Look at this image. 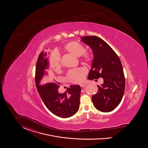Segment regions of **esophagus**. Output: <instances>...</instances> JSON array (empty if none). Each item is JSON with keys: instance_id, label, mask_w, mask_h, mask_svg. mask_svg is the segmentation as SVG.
<instances>
[{"instance_id": "34e87169", "label": "esophagus", "mask_w": 148, "mask_h": 148, "mask_svg": "<svg viewBox=\"0 0 148 148\" xmlns=\"http://www.w3.org/2000/svg\"><path fill=\"white\" fill-rule=\"evenodd\" d=\"M85 86H86V84H80V86L81 88H84Z\"/></svg>"}]
</instances>
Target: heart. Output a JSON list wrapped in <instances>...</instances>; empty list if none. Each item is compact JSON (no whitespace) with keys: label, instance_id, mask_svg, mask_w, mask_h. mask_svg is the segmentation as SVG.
<instances>
[{"label":"heart","instance_id":"obj_1","mask_svg":"<svg viewBox=\"0 0 148 148\" xmlns=\"http://www.w3.org/2000/svg\"><path fill=\"white\" fill-rule=\"evenodd\" d=\"M62 50L63 51L79 57V59L84 63L90 64L94 58V55L92 51L85 50L84 45L76 41H71L64 45ZM50 68L56 72L61 69V59L57 53H54L49 60ZM86 73V70L84 68L79 67L71 69L67 73V79L72 83H79L81 82Z\"/></svg>","mask_w":148,"mask_h":148}]
</instances>
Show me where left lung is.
<instances>
[{"label":"left lung","instance_id":"8db88e82","mask_svg":"<svg viewBox=\"0 0 148 148\" xmlns=\"http://www.w3.org/2000/svg\"><path fill=\"white\" fill-rule=\"evenodd\" d=\"M81 41L92 49L94 58L88 79H103L98 92L92 96L95 108L109 112L121 103L125 88V78L120 59L115 51L103 40L96 36L81 38Z\"/></svg>","mask_w":148,"mask_h":148}]
</instances>
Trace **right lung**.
Returning a JSON list of instances; mask_svg holds the SVG:
<instances>
[{
    "mask_svg": "<svg viewBox=\"0 0 148 148\" xmlns=\"http://www.w3.org/2000/svg\"><path fill=\"white\" fill-rule=\"evenodd\" d=\"M46 54L42 51L37 60L35 70L36 88L45 106L52 113L61 118H69L79 110L81 87L71 85L64 93H60V86L57 84L53 82L43 84V81H51L46 71L48 64V59L45 58Z\"/></svg>",
    "mask_w": 148,
    "mask_h": 148,
    "instance_id": "obj_1",
    "label": "right lung"
}]
</instances>
